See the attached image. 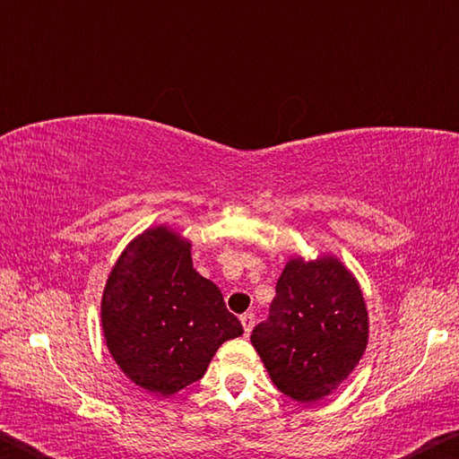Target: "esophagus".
<instances>
[{
  "label": "esophagus",
  "mask_w": 459,
  "mask_h": 459,
  "mask_svg": "<svg viewBox=\"0 0 459 459\" xmlns=\"http://www.w3.org/2000/svg\"><path fill=\"white\" fill-rule=\"evenodd\" d=\"M240 324H243V328H245V336H248V333H251V330H253V325H255V314L247 312V314L240 316Z\"/></svg>",
  "instance_id": "obj_1"
}]
</instances>
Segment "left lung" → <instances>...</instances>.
<instances>
[{"label":"left lung","mask_w":459,"mask_h":459,"mask_svg":"<svg viewBox=\"0 0 459 459\" xmlns=\"http://www.w3.org/2000/svg\"><path fill=\"white\" fill-rule=\"evenodd\" d=\"M251 342L283 394L324 399L367 351L368 314L354 275L336 257L291 259Z\"/></svg>","instance_id":"left-lung-1"}]
</instances>
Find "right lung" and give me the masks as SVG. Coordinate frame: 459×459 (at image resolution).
<instances>
[{
	"label": "right lung",
	"instance_id": "add662e5",
	"mask_svg": "<svg viewBox=\"0 0 459 459\" xmlns=\"http://www.w3.org/2000/svg\"><path fill=\"white\" fill-rule=\"evenodd\" d=\"M100 322L126 377L164 397L204 377L222 342L243 333L219 287L192 267L188 240L168 227L147 229L121 253Z\"/></svg>",
	"mask_w": 459,
	"mask_h": 459
}]
</instances>
